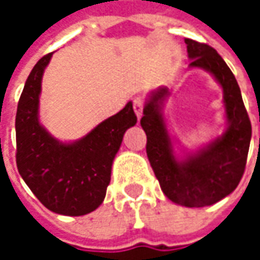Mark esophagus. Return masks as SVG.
<instances>
[{
	"label": "esophagus",
	"instance_id": "34e87169",
	"mask_svg": "<svg viewBox=\"0 0 260 260\" xmlns=\"http://www.w3.org/2000/svg\"><path fill=\"white\" fill-rule=\"evenodd\" d=\"M143 105H145V101H143L142 96H136L135 100H133V108H135V113L139 118H140V115L143 113Z\"/></svg>",
	"mask_w": 260,
	"mask_h": 260
}]
</instances>
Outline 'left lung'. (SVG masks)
<instances>
[{"label": "left lung", "mask_w": 260, "mask_h": 260, "mask_svg": "<svg viewBox=\"0 0 260 260\" xmlns=\"http://www.w3.org/2000/svg\"><path fill=\"white\" fill-rule=\"evenodd\" d=\"M189 68H200L214 76L223 88L227 125L220 136L194 152L176 156V140L164 117V103L171 95L166 86L152 91L140 125L147 143L146 153L164 194L175 204L207 207L218 203L236 189L243 172L252 137V125L233 72L211 46L185 39Z\"/></svg>", "instance_id": "obj_1"}]
</instances>
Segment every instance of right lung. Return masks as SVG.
Masks as SVG:
<instances>
[{
  "instance_id": "add662e5",
  "label": "right lung",
  "mask_w": 260,
  "mask_h": 260,
  "mask_svg": "<svg viewBox=\"0 0 260 260\" xmlns=\"http://www.w3.org/2000/svg\"><path fill=\"white\" fill-rule=\"evenodd\" d=\"M53 53L43 56L25 81L15 115L17 168L47 210L85 215L103 204L111 166L125 130L137 123L132 101L79 140L65 143L40 124L42 78Z\"/></svg>"
}]
</instances>
